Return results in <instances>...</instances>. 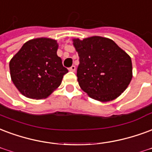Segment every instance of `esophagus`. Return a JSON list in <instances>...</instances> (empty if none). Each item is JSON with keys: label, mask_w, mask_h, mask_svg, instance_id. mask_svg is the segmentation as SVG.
Instances as JSON below:
<instances>
[{"label": "esophagus", "mask_w": 152, "mask_h": 152, "mask_svg": "<svg viewBox=\"0 0 152 152\" xmlns=\"http://www.w3.org/2000/svg\"><path fill=\"white\" fill-rule=\"evenodd\" d=\"M69 71H71V72H75V71H76V66L72 65V66L69 68Z\"/></svg>", "instance_id": "esophagus-1"}]
</instances>
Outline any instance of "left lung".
<instances>
[{"label": "left lung", "mask_w": 152, "mask_h": 152, "mask_svg": "<svg viewBox=\"0 0 152 152\" xmlns=\"http://www.w3.org/2000/svg\"><path fill=\"white\" fill-rule=\"evenodd\" d=\"M79 56L77 80L93 99L110 102L123 93L132 79L131 59L110 39L100 36L73 39Z\"/></svg>", "instance_id": "left-lung-1"}]
</instances>
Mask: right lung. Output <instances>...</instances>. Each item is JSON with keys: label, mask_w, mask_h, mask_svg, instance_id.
<instances>
[{"label": "right lung", "mask_w": 152, "mask_h": 152, "mask_svg": "<svg viewBox=\"0 0 152 152\" xmlns=\"http://www.w3.org/2000/svg\"><path fill=\"white\" fill-rule=\"evenodd\" d=\"M56 40L47 38L26 42L10 62L11 79L19 92L32 99L47 98L68 72L57 56Z\"/></svg>", "instance_id": "1"}]
</instances>
